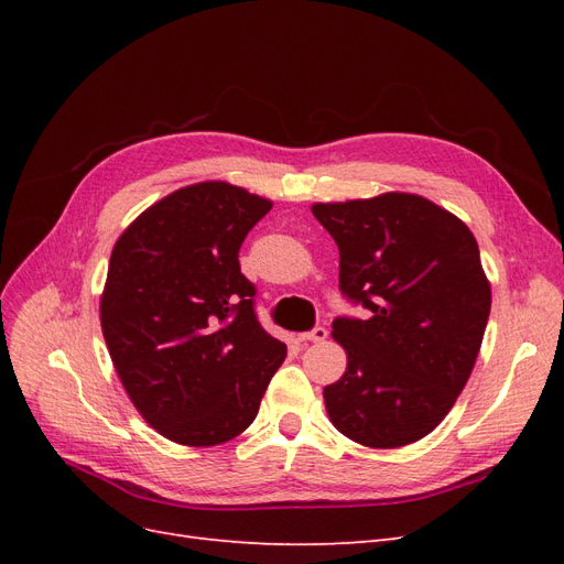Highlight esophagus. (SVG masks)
<instances>
[{
  "label": "esophagus",
  "mask_w": 564,
  "mask_h": 564,
  "mask_svg": "<svg viewBox=\"0 0 564 564\" xmlns=\"http://www.w3.org/2000/svg\"><path fill=\"white\" fill-rule=\"evenodd\" d=\"M327 336H329L327 327H315V329H311V332L301 334V340H313V344H322V340L327 338Z\"/></svg>",
  "instance_id": "1"
}]
</instances>
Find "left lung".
I'll return each instance as SVG.
<instances>
[{"label": "left lung", "instance_id": "obj_1", "mask_svg": "<svg viewBox=\"0 0 564 564\" xmlns=\"http://www.w3.org/2000/svg\"><path fill=\"white\" fill-rule=\"evenodd\" d=\"M340 253L338 289L367 319L336 317L346 373L324 388L336 429L373 449L404 447L449 414L482 346L491 289L464 220L386 193L313 204Z\"/></svg>", "mask_w": 564, "mask_h": 564}]
</instances>
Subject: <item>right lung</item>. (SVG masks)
Instances as JSON below:
<instances>
[{
    "instance_id": "1",
    "label": "right lung",
    "mask_w": 564,
    "mask_h": 564,
    "mask_svg": "<svg viewBox=\"0 0 564 564\" xmlns=\"http://www.w3.org/2000/svg\"><path fill=\"white\" fill-rule=\"evenodd\" d=\"M272 202L224 181L181 187L115 242L100 327L131 402L160 435L214 447L247 431L286 357L240 270Z\"/></svg>"
}]
</instances>
